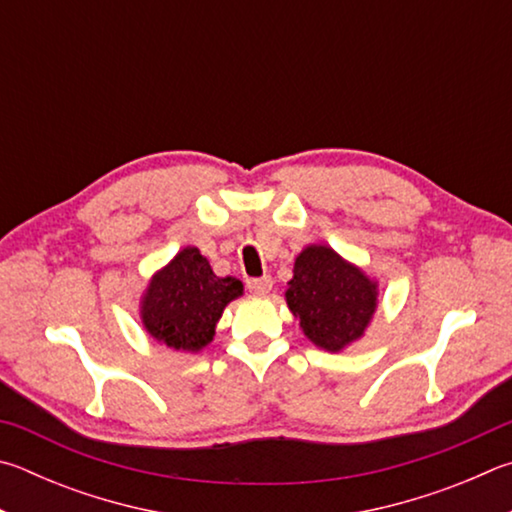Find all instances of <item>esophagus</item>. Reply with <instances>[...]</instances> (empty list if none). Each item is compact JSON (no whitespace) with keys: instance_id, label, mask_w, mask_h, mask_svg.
<instances>
[{"instance_id":"esophagus-1","label":"esophagus","mask_w":512,"mask_h":512,"mask_svg":"<svg viewBox=\"0 0 512 512\" xmlns=\"http://www.w3.org/2000/svg\"><path fill=\"white\" fill-rule=\"evenodd\" d=\"M246 286H248L250 293H268L273 288V277L271 275L250 277V280H246Z\"/></svg>"}]
</instances>
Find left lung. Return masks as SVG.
I'll list each match as a JSON object with an SVG mask.
<instances>
[{
	"instance_id": "8db88e82",
	"label": "left lung",
	"mask_w": 512,
	"mask_h": 512,
	"mask_svg": "<svg viewBox=\"0 0 512 512\" xmlns=\"http://www.w3.org/2000/svg\"><path fill=\"white\" fill-rule=\"evenodd\" d=\"M288 309L306 338L327 351L358 340L376 309V286L327 246H309L295 259Z\"/></svg>"
}]
</instances>
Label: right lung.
Returning a JSON list of instances; mask_svg holds the SVG:
<instances>
[{"mask_svg": "<svg viewBox=\"0 0 512 512\" xmlns=\"http://www.w3.org/2000/svg\"><path fill=\"white\" fill-rule=\"evenodd\" d=\"M235 277H217L197 248H185L147 288L143 324L167 347L199 351L215 336L226 304L241 295Z\"/></svg>", "mask_w": 512, "mask_h": 512, "instance_id": "right-lung-1", "label": "right lung"}]
</instances>
